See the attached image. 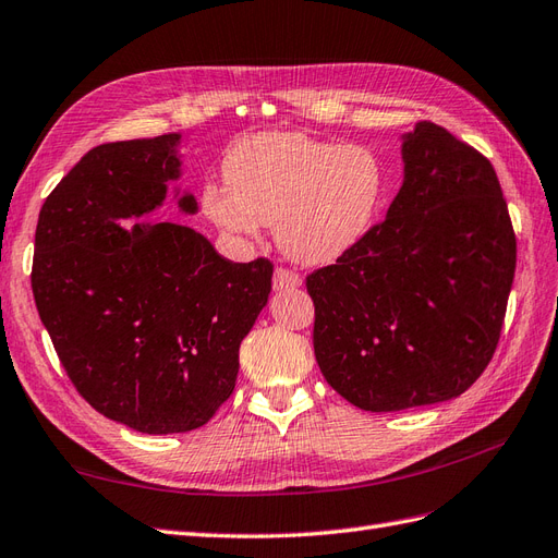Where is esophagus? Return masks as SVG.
I'll list each match as a JSON object with an SVG mask.
<instances>
[{"label":"esophagus","instance_id":"1","mask_svg":"<svg viewBox=\"0 0 558 558\" xmlns=\"http://www.w3.org/2000/svg\"><path fill=\"white\" fill-rule=\"evenodd\" d=\"M299 284H301V278L296 274H292V270L276 268V274H274V290L276 292H290V290H296Z\"/></svg>","mask_w":558,"mask_h":558}]
</instances>
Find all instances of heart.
I'll list each match as a JSON object with an SVG mask.
<instances>
[{
  "label": "heart",
  "instance_id": "1",
  "mask_svg": "<svg viewBox=\"0 0 558 558\" xmlns=\"http://www.w3.org/2000/svg\"><path fill=\"white\" fill-rule=\"evenodd\" d=\"M225 180L229 189H203L205 217L247 243L274 225L280 250L304 266L333 264L357 247L386 198L374 149L288 131L235 142Z\"/></svg>",
  "mask_w": 558,
  "mask_h": 558
}]
</instances>
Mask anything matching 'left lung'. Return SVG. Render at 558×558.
Listing matches in <instances>:
<instances>
[{
    "mask_svg": "<svg viewBox=\"0 0 558 558\" xmlns=\"http://www.w3.org/2000/svg\"><path fill=\"white\" fill-rule=\"evenodd\" d=\"M402 163L386 219L306 278L323 376L376 413L453 400L482 376L517 268L488 158L421 121L402 135Z\"/></svg>",
    "mask_w": 558,
    "mask_h": 558,
    "instance_id": "1",
    "label": "left lung"
}]
</instances>
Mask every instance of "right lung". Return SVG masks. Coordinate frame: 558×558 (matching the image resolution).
Masks as SVG:
<instances>
[{"mask_svg": "<svg viewBox=\"0 0 558 558\" xmlns=\"http://www.w3.org/2000/svg\"><path fill=\"white\" fill-rule=\"evenodd\" d=\"M180 147L168 133L90 149L35 233L32 292L62 367L95 411L145 435L189 433L227 402L274 276L266 259L219 257L191 227L140 219L170 184L180 213H198Z\"/></svg>", "mask_w": 558, "mask_h": 558, "instance_id": "1", "label": "right lung"}]
</instances>
